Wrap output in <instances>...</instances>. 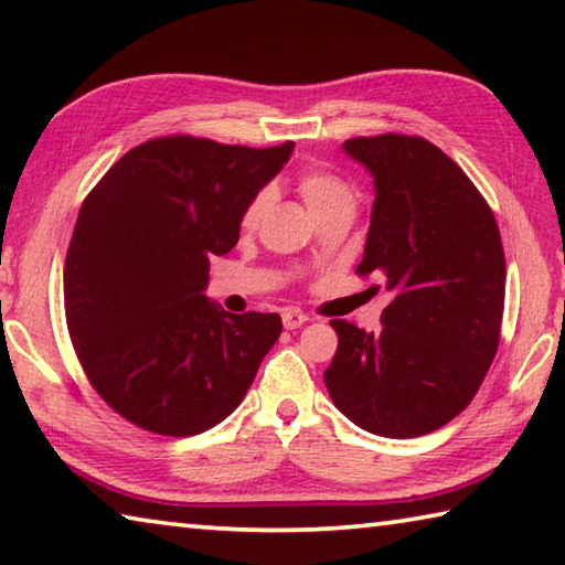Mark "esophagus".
<instances>
[{"label":"esophagus","instance_id":"1","mask_svg":"<svg viewBox=\"0 0 565 565\" xmlns=\"http://www.w3.org/2000/svg\"><path fill=\"white\" fill-rule=\"evenodd\" d=\"M281 321H284V329L294 331V329L303 327V323L309 321V317H306V313H301L299 309H284V313H281Z\"/></svg>","mask_w":565,"mask_h":565}]
</instances>
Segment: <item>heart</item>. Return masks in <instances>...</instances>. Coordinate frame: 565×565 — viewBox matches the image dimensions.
<instances>
[{"mask_svg": "<svg viewBox=\"0 0 565 565\" xmlns=\"http://www.w3.org/2000/svg\"><path fill=\"white\" fill-rule=\"evenodd\" d=\"M296 189L303 199V204L309 206L313 218L323 214L341 212V209H356V189H353L347 179L339 177L337 171L327 167H303L296 177ZM271 204L269 191H259L252 202H248L246 212L242 216L244 228H256L266 214V209Z\"/></svg>", "mask_w": 565, "mask_h": 565, "instance_id": "b5f03b06", "label": "heart"}]
</instances>
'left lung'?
<instances>
[{"mask_svg":"<svg viewBox=\"0 0 565 565\" xmlns=\"http://www.w3.org/2000/svg\"><path fill=\"white\" fill-rule=\"evenodd\" d=\"M374 179L359 274L384 276L394 299L381 331L333 319L329 396L359 428L414 438L471 404L499 349L505 294L501 234L463 169L420 137L341 145Z\"/></svg>","mask_w":565,"mask_h":565,"instance_id":"obj_1","label":"left lung"}]
</instances>
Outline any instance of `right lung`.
Returning a JSON list of instances; mask_svg holds the SVG:
<instances>
[{"label":"right lung","mask_w":565,"mask_h":565,"mask_svg":"<svg viewBox=\"0 0 565 565\" xmlns=\"http://www.w3.org/2000/svg\"><path fill=\"white\" fill-rule=\"evenodd\" d=\"M291 151L294 141L151 139L82 204L64 264L66 327L92 386L131 424L194 436L244 401L281 317L209 299V259L232 252L248 202Z\"/></svg>","instance_id":"right-lung-1"}]
</instances>
